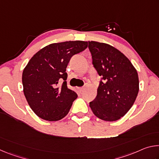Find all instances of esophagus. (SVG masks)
I'll use <instances>...</instances> for the list:
<instances>
[{"mask_svg": "<svg viewBox=\"0 0 159 159\" xmlns=\"http://www.w3.org/2000/svg\"><path fill=\"white\" fill-rule=\"evenodd\" d=\"M83 89H84V88H83V87H80V88H79V90L80 91V92H82Z\"/></svg>", "mask_w": 159, "mask_h": 159, "instance_id": "obj_1", "label": "esophagus"}]
</instances>
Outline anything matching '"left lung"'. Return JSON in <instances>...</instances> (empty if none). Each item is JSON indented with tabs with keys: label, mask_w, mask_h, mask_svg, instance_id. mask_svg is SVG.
Wrapping results in <instances>:
<instances>
[{
	"label": "left lung",
	"mask_w": 159,
	"mask_h": 159,
	"mask_svg": "<svg viewBox=\"0 0 159 159\" xmlns=\"http://www.w3.org/2000/svg\"><path fill=\"white\" fill-rule=\"evenodd\" d=\"M93 64L101 80L90 107L97 117L115 121L133 105L139 92L137 70L116 48L103 43L88 41Z\"/></svg>",
	"instance_id": "8db88e82"
}]
</instances>
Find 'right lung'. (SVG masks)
<instances>
[{
	"mask_svg": "<svg viewBox=\"0 0 159 159\" xmlns=\"http://www.w3.org/2000/svg\"><path fill=\"white\" fill-rule=\"evenodd\" d=\"M88 47V42L52 43L31 57L24 69V94L29 105L42 119L56 121L65 117L77 94L66 85V66L71 57ZM60 80L63 83L58 85Z\"/></svg>",
	"mask_w": 159,
	"mask_h": 159,
	"instance_id": "right-lung-1",
	"label": "right lung"
}]
</instances>
